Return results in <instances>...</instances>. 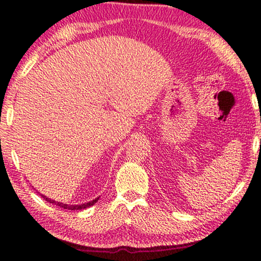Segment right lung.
<instances>
[{"instance_id":"add662e5","label":"right lung","mask_w":261,"mask_h":261,"mask_svg":"<svg viewBox=\"0 0 261 261\" xmlns=\"http://www.w3.org/2000/svg\"><path fill=\"white\" fill-rule=\"evenodd\" d=\"M41 196L43 197V199H46L47 202H49V203H53V204L58 205V207H62L64 209H69V211H81V209H86V208L91 207V205L94 204L95 202L99 199V198H95V199H93V201H89V202H87V203H82V204H66V203H62V202L53 201V199L48 198L43 195H41Z\"/></svg>"}]
</instances>
